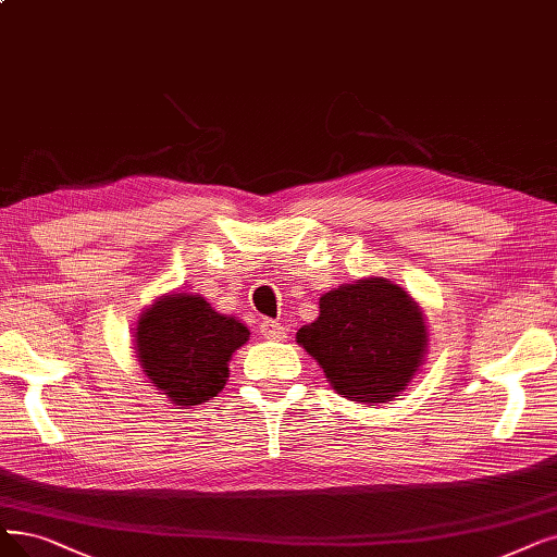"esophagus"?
<instances>
[{
	"label": "esophagus",
	"instance_id": "1",
	"mask_svg": "<svg viewBox=\"0 0 557 557\" xmlns=\"http://www.w3.org/2000/svg\"><path fill=\"white\" fill-rule=\"evenodd\" d=\"M260 336H264L267 341H283V338H287V331L276 320H262L260 322Z\"/></svg>",
	"mask_w": 557,
	"mask_h": 557
}]
</instances>
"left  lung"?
<instances>
[{
  "instance_id": "obj_1",
  "label": "left lung",
  "mask_w": 557,
  "mask_h": 557,
  "mask_svg": "<svg viewBox=\"0 0 557 557\" xmlns=\"http://www.w3.org/2000/svg\"><path fill=\"white\" fill-rule=\"evenodd\" d=\"M297 343L326 382L351 403H391L413 380L428 351L420 306L403 287L359 278L320 297V318L299 329Z\"/></svg>"
}]
</instances>
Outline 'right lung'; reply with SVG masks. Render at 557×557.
<instances>
[{"mask_svg": "<svg viewBox=\"0 0 557 557\" xmlns=\"http://www.w3.org/2000/svg\"><path fill=\"white\" fill-rule=\"evenodd\" d=\"M249 329L221 315L201 295H164L135 329V349L148 382L181 407L203 405L228 380V361Z\"/></svg>", "mask_w": 557, "mask_h": 557, "instance_id": "1", "label": "right lung"}]
</instances>
